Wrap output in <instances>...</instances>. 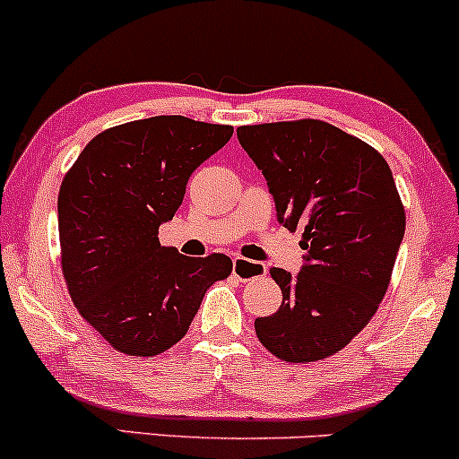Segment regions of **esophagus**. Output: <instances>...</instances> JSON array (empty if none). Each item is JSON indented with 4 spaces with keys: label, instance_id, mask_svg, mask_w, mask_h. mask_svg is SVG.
I'll list each match as a JSON object with an SVG mask.
<instances>
[{
    "label": "esophagus",
    "instance_id": "esophagus-1",
    "mask_svg": "<svg viewBox=\"0 0 459 459\" xmlns=\"http://www.w3.org/2000/svg\"><path fill=\"white\" fill-rule=\"evenodd\" d=\"M233 274L238 276L239 281L261 279V276H265V265L259 264V261H250V259H244V256H235Z\"/></svg>",
    "mask_w": 459,
    "mask_h": 459
}]
</instances>
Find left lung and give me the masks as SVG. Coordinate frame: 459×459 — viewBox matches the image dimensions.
I'll return each mask as SVG.
<instances>
[{"mask_svg":"<svg viewBox=\"0 0 459 459\" xmlns=\"http://www.w3.org/2000/svg\"><path fill=\"white\" fill-rule=\"evenodd\" d=\"M268 180L276 218L303 230L299 274L272 268L279 311L255 320L261 344L291 364L342 351L379 309L405 235V209L385 159L320 119L238 128Z\"/></svg>","mask_w":459,"mask_h":459,"instance_id":"1","label":"left lung"}]
</instances>
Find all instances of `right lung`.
<instances>
[{"instance_id":"right-lung-1","label":"right lung","mask_w":459,"mask_h":459,"mask_svg":"<svg viewBox=\"0 0 459 459\" xmlns=\"http://www.w3.org/2000/svg\"><path fill=\"white\" fill-rule=\"evenodd\" d=\"M233 126L159 115L104 130L58 191L60 264L80 316L115 351L152 357L187 333L226 255L194 259L159 241L189 176L224 148Z\"/></svg>"}]
</instances>
